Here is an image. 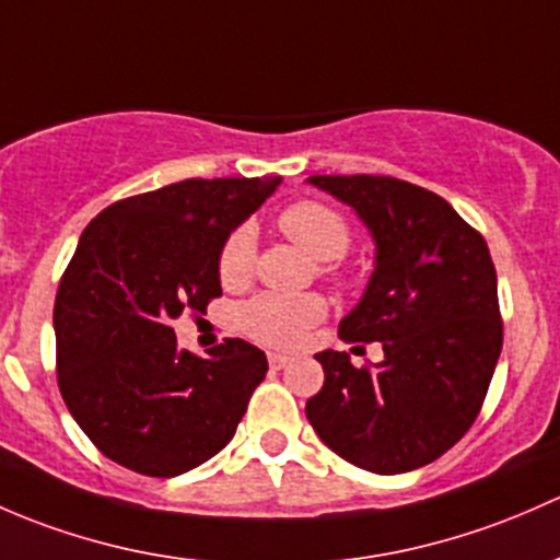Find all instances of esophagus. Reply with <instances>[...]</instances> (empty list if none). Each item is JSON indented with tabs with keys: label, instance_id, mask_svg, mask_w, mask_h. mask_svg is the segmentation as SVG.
Segmentation results:
<instances>
[{
	"label": "esophagus",
	"instance_id": "1",
	"mask_svg": "<svg viewBox=\"0 0 560 560\" xmlns=\"http://www.w3.org/2000/svg\"><path fill=\"white\" fill-rule=\"evenodd\" d=\"M285 364H291V359H288L285 353H269V366L282 369Z\"/></svg>",
	"mask_w": 560,
	"mask_h": 560
}]
</instances>
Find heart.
Listing matches in <instances>:
<instances>
[{
  "instance_id": "obj_1",
  "label": "heart",
  "mask_w": 560,
  "mask_h": 560,
  "mask_svg": "<svg viewBox=\"0 0 560 560\" xmlns=\"http://www.w3.org/2000/svg\"><path fill=\"white\" fill-rule=\"evenodd\" d=\"M280 229L288 240L296 242L315 261H337L350 245V226L337 210L320 201H296L282 210ZM256 261V232L240 226L223 245L218 258V272L226 285H240L250 278ZM326 315V304L318 296H282L261 293L240 310V328L253 339L267 345H296L313 323Z\"/></svg>"
}]
</instances>
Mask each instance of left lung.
Returning <instances> with one entry per match:
<instances>
[{"mask_svg": "<svg viewBox=\"0 0 560 560\" xmlns=\"http://www.w3.org/2000/svg\"><path fill=\"white\" fill-rule=\"evenodd\" d=\"M374 242L359 304L339 320L348 342H380L355 369L323 350V388L304 412L323 445L374 475H405L469 431L501 353L499 293L486 240L442 196L374 175H313Z\"/></svg>", "mask_w": 560, "mask_h": 560, "instance_id": "left-lung-1", "label": "left lung"}]
</instances>
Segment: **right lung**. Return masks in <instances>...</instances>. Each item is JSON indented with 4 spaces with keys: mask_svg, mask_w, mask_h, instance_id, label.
<instances>
[{
    "mask_svg": "<svg viewBox=\"0 0 560 560\" xmlns=\"http://www.w3.org/2000/svg\"><path fill=\"white\" fill-rule=\"evenodd\" d=\"M282 177L183 180L102 210L80 234L54 307L59 388L115 464L177 477L232 442L267 355L226 339L207 355L172 320L221 296L218 258Z\"/></svg>",
    "mask_w": 560,
    "mask_h": 560,
    "instance_id": "right-lung-1",
    "label": "right lung"
}]
</instances>
